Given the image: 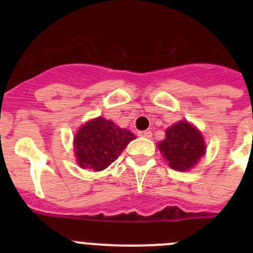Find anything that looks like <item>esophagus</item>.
<instances>
[{
    "mask_svg": "<svg viewBox=\"0 0 253 253\" xmlns=\"http://www.w3.org/2000/svg\"><path fill=\"white\" fill-rule=\"evenodd\" d=\"M138 135H139V137H144V138H151L152 137V131L151 130L138 131Z\"/></svg>",
    "mask_w": 253,
    "mask_h": 253,
    "instance_id": "esophagus-1",
    "label": "esophagus"
}]
</instances>
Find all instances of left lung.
Returning a JSON list of instances; mask_svg holds the SVG:
<instances>
[{
	"label": "left lung",
	"instance_id": "1",
	"mask_svg": "<svg viewBox=\"0 0 253 253\" xmlns=\"http://www.w3.org/2000/svg\"><path fill=\"white\" fill-rule=\"evenodd\" d=\"M158 149L176 171H187L205 154L203 134L186 120L178 122L166 130V138L158 143Z\"/></svg>",
	"mask_w": 253,
	"mask_h": 253
}]
</instances>
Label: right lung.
Instances as JSON below:
<instances>
[{"instance_id":"obj_1","label":"right lung","mask_w":253,"mask_h":253,"mask_svg":"<svg viewBox=\"0 0 253 253\" xmlns=\"http://www.w3.org/2000/svg\"><path fill=\"white\" fill-rule=\"evenodd\" d=\"M135 139L131 131L119 128L111 120L96 118L82 125L76 133L73 147L77 163L82 169L102 171Z\"/></svg>"}]
</instances>
